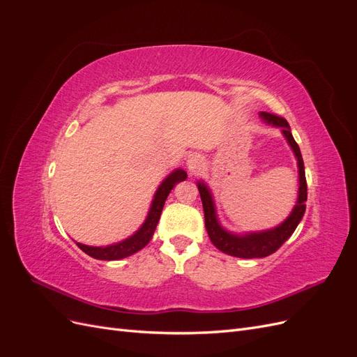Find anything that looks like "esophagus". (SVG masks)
Listing matches in <instances>:
<instances>
[{"label": "esophagus", "instance_id": "obj_1", "mask_svg": "<svg viewBox=\"0 0 357 357\" xmlns=\"http://www.w3.org/2000/svg\"><path fill=\"white\" fill-rule=\"evenodd\" d=\"M204 165V159L199 155H193L188 159V169L190 171V174H197V172L202 168Z\"/></svg>", "mask_w": 357, "mask_h": 357}]
</instances>
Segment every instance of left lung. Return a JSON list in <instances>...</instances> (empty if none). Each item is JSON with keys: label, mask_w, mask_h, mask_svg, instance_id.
Instances as JSON below:
<instances>
[{"label": "left lung", "mask_w": 357, "mask_h": 357, "mask_svg": "<svg viewBox=\"0 0 357 357\" xmlns=\"http://www.w3.org/2000/svg\"><path fill=\"white\" fill-rule=\"evenodd\" d=\"M259 117H261L266 125L280 128V131H282L287 144L291 149V152H294L296 158L298 176H299L298 198H296L295 207L291 208L287 218L271 229L244 232V234L231 232L226 228H223L218 218V210H215L213 193L207 183L204 180L197 181V186L202 201V207H204L205 228H207L211 243L218 247L220 252L235 257H243V259L265 257L278 250V248L282 247V244L287 241V238H290V235L295 232L296 226L299 225L302 218H304L305 201H307V180H305L304 160H302L299 146L296 144L294 135H291L287 121L283 117L266 113V112L259 113Z\"/></svg>", "instance_id": "8db88e82"}]
</instances>
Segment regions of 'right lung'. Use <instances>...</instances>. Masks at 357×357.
<instances>
[{"label":"right lung","instance_id":"obj_1","mask_svg":"<svg viewBox=\"0 0 357 357\" xmlns=\"http://www.w3.org/2000/svg\"><path fill=\"white\" fill-rule=\"evenodd\" d=\"M186 178H188L186 171L181 168H176L174 171H171L164 180H162V183L155 192L152 204H150L146 220L131 236H128V238L119 243H113L109 245H100V247L86 245L82 243H75V244H77L86 255H89L93 259H100V261H119V259H123L139 252L143 247L149 244L150 240H152L158 222L160 219L162 208H164L169 192L177 185V183L185 181Z\"/></svg>","mask_w":357,"mask_h":357}]
</instances>
